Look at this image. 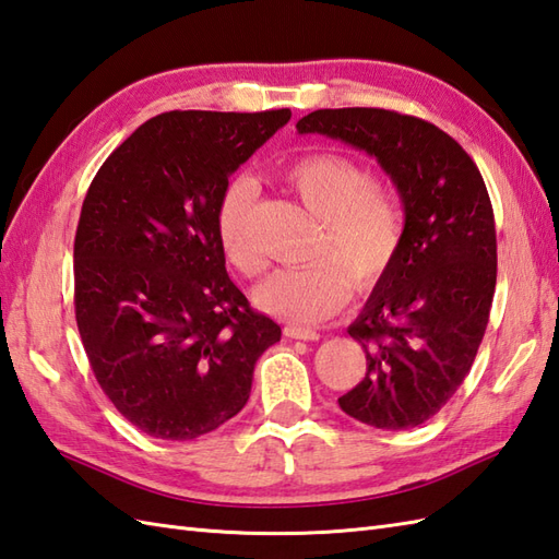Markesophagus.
I'll return each mask as SVG.
<instances>
[{"label":"esophagus","mask_w":559,"mask_h":559,"mask_svg":"<svg viewBox=\"0 0 559 559\" xmlns=\"http://www.w3.org/2000/svg\"><path fill=\"white\" fill-rule=\"evenodd\" d=\"M283 335L290 341H319V333L311 329H302V326H285Z\"/></svg>","instance_id":"34e87169"}]
</instances>
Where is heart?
<instances>
[{
	"label": "heart",
	"mask_w": 559,
	"mask_h": 559,
	"mask_svg": "<svg viewBox=\"0 0 559 559\" xmlns=\"http://www.w3.org/2000/svg\"><path fill=\"white\" fill-rule=\"evenodd\" d=\"M283 180L321 221L311 250L321 259L274 271L254 290V302L283 321L317 323L349 300L353 281L347 273L359 285H369L391 266L405 236V212L395 194L376 186L367 166L345 154H307L283 168ZM254 200L252 178H230L218 194L214 216L224 257L245 276L262 271V257L250 238Z\"/></svg>",
	"instance_id": "1"
}]
</instances>
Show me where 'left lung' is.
Wrapping results in <instances>:
<instances>
[{"label":"left lung","mask_w":559,"mask_h":559,"mask_svg":"<svg viewBox=\"0 0 559 559\" xmlns=\"http://www.w3.org/2000/svg\"><path fill=\"white\" fill-rule=\"evenodd\" d=\"M295 128L365 150L400 190L402 245L347 329L367 376L338 405L385 431L419 426L455 395L488 326L498 242L484 178L455 138L417 116L319 109Z\"/></svg>","instance_id":"8db88e82"}]
</instances>
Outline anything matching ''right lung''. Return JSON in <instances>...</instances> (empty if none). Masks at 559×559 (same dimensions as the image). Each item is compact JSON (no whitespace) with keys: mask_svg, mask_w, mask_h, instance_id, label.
Returning a JSON list of instances; mask_svg holds the SVG:
<instances>
[{"mask_svg":"<svg viewBox=\"0 0 559 559\" xmlns=\"http://www.w3.org/2000/svg\"><path fill=\"white\" fill-rule=\"evenodd\" d=\"M290 109L166 111L116 147L73 242L75 323L99 388L152 438L192 440L245 407L281 326L226 274L216 202Z\"/></svg>","mask_w":559,"mask_h":559,"instance_id":"right-lung-1","label":"right lung"}]
</instances>
